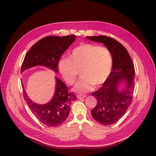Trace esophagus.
Returning a JSON list of instances; mask_svg holds the SVG:
<instances>
[{"label":"esophagus","instance_id":"obj_1","mask_svg":"<svg viewBox=\"0 0 156 156\" xmlns=\"http://www.w3.org/2000/svg\"><path fill=\"white\" fill-rule=\"evenodd\" d=\"M86 97H87V96H86V95H81V94H78V95H77V98H78V99L84 98H86Z\"/></svg>","mask_w":156,"mask_h":156}]
</instances>
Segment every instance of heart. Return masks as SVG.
Here are the masks:
<instances>
[{"instance_id": "obj_1", "label": "heart", "mask_w": 156, "mask_h": 156, "mask_svg": "<svg viewBox=\"0 0 156 156\" xmlns=\"http://www.w3.org/2000/svg\"><path fill=\"white\" fill-rule=\"evenodd\" d=\"M112 66V55L108 48L82 44L73 49L69 58L62 59L58 68L62 77L69 85L74 83L80 70L82 77L73 90L84 94L90 91L94 85L98 86L105 82Z\"/></svg>"}]
</instances>
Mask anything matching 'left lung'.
I'll use <instances>...</instances> for the list:
<instances>
[{
	"instance_id": "8db88e82",
	"label": "left lung",
	"mask_w": 156,
	"mask_h": 156,
	"mask_svg": "<svg viewBox=\"0 0 156 156\" xmlns=\"http://www.w3.org/2000/svg\"><path fill=\"white\" fill-rule=\"evenodd\" d=\"M87 38L102 43L112 55V69L102 87L92 93L97 104L91 111L92 117L99 123L111 125L125 115L133 100L134 64L127 49L115 39L105 35L87 36ZM122 82L126 86L120 90L119 86Z\"/></svg>"
}]
</instances>
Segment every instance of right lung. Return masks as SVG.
Instances as JSON below:
<instances>
[{"mask_svg": "<svg viewBox=\"0 0 156 156\" xmlns=\"http://www.w3.org/2000/svg\"><path fill=\"white\" fill-rule=\"evenodd\" d=\"M76 35L48 36L38 41L25 55L21 73L37 66H43L58 73V64L62 55L75 41ZM23 97L29 108L39 121L49 127H57L68 118L69 105L76 100V96L60 79L55 77V93L51 101L44 105L35 103L29 98L22 83Z\"/></svg>", "mask_w": 156, "mask_h": 156, "instance_id": "obj_1", "label": "right lung"}]
</instances>
